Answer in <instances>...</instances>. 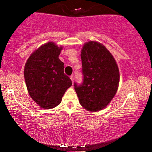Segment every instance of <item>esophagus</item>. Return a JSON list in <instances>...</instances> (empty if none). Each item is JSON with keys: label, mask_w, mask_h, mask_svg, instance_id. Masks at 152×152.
<instances>
[{"label": "esophagus", "mask_w": 152, "mask_h": 152, "mask_svg": "<svg viewBox=\"0 0 152 152\" xmlns=\"http://www.w3.org/2000/svg\"><path fill=\"white\" fill-rule=\"evenodd\" d=\"M70 78L71 79V81H72V83H74V75H71V76H70Z\"/></svg>", "instance_id": "obj_1"}]
</instances>
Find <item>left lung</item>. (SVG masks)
<instances>
[{
	"label": "left lung",
	"instance_id": "obj_1",
	"mask_svg": "<svg viewBox=\"0 0 152 152\" xmlns=\"http://www.w3.org/2000/svg\"><path fill=\"white\" fill-rule=\"evenodd\" d=\"M83 82L74 83L80 104L91 111L105 108L117 91L119 71L116 61L104 45L85 43L81 53Z\"/></svg>",
	"mask_w": 152,
	"mask_h": 152
}]
</instances>
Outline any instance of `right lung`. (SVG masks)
I'll return each instance as SVG.
<instances>
[{
    "mask_svg": "<svg viewBox=\"0 0 152 152\" xmlns=\"http://www.w3.org/2000/svg\"><path fill=\"white\" fill-rule=\"evenodd\" d=\"M62 47L53 42L41 46L31 55L24 69L28 91L41 108L53 109L61 102L71 85V78L64 74V64L58 58Z\"/></svg>",
    "mask_w": 152,
    "mask_h": 152,
    "instance_id": "add662e5",
    "label": "right lung"
}]
</instances>
